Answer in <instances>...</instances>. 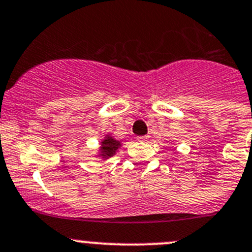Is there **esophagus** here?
I'll list each match as a JSON object with an SVG mask.
<instances>
[{
  "mask_svg": "<svg viewBox=\"0 0 252 252\" xmlns=\"http://www.w3.org/2000/svg\"><path fill=\"white\" fill-rule=\"evenodd\" d=\"M148 139H149V136H142V137H138V141H139V142H147Z\"/></svg>",
  "mask_w": 252,
  "mask_h": 252,
  "instance_id": "34e87169",
  "label": "esophagus"
}]
</instances>
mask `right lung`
Here are the masks:
<instances>
[{"label": "right lung", "mask_w": 252, "mask_h": 252, "mask_svg": "<svg viewBox=\"0 0 252 252\" xmlns=\"http://www.w3.org/2000/svg\"><path fill=\"white\" fill-rule=\"evenodd\" d=\"M123 147V142L118 141L113 134L107 133L104 134L103 139L100 141L99 147H98L97 153L94 154L95 158L102 160H108L110 158H113L116 153L119 152V149Z\"/></svg>", "instance_id": "right-lung-1"}]
</instances>
